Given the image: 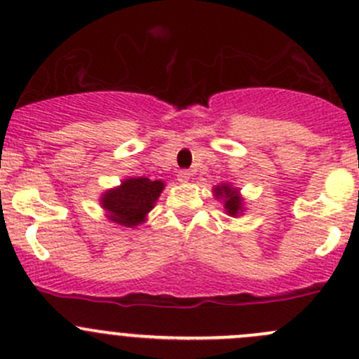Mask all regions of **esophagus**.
<instances>
[{"label": "esophagus", "instance_id": "esophagus-1", "mask_svg": "<svg viewBox=\"0 0 359 359\" xmlns=\"http://www.w3.org/2000/svg\"><path fill=\"white\" fill-rule=\"evenodd\" d=\"M191 178V172L190 171H180L178 172V181L180 183H188Z\"/></svg>", "mask_w": 359, "mask_h": 359}]
</instances>
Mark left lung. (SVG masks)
Here are the masks:
<instances>
[{
	"mask_svg": "<svg viewBox=\"0 0 359 359\" xmlns=\"http://www.w3.org/2000/svg\"><path fill=\"white\" fill-rule=\"evenodd\" d=\"M212 195H215V198L222 201L223 209L232 218H237L244 212V198L239 188L232 187L230 183H219L212 187Z\"/></svg>",
	"mask_w": 359,
	"mask_h": 359,
	"instance_id": "left-lung-1",
	"label": "left lung"
}]
</instances>
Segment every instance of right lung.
<instances>
[{"label":"right lung","instance_id":"obj_1","mask_svg":"<svg viewBox=\"0 0 359 359\" xmlns=\"http://www.w3.org/2000/svg\"><path fill=\"white\" fill-rule=\"evenodd\" d=\"M164 181L150 178H126L118 187L102 191L99 204L111 223L127 229H136L147 222V216L155 208V202L164 190Z\"/></svg>","mask_w":359,"mask_h":359}]
</instances>
